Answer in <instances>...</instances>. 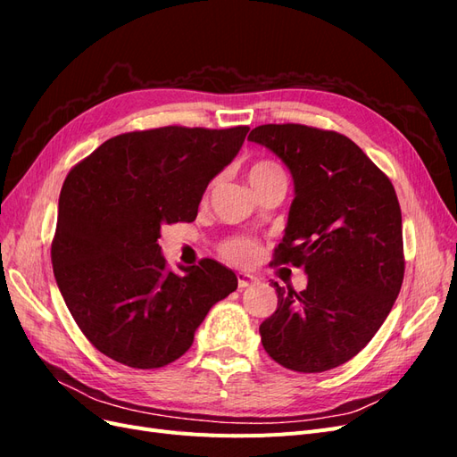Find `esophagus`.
Wrapping results in <instances>:
<instances>
[{"mask_svg": "<svg viewBox=\"0 0 457 457\" xmlns=\"http://www.w3.org/2000/svg\"><path fill=\"white\" fill-rule=\"evenodd\" d=\"M237 278H238V287L240 289H244L247 286H255L259 282L253 274H247V272H238Z\"/></svg>", "mask_w": 457, "mask_h": 457, "instance_id": "34e87169", "label": "esophagus"}]
</instances>
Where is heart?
I'll return each instance as SVG.
<instances>
[{
  "mask_svg": "<svg viewBox=\"0 0 457 457\" xmlns=\"http://www.w3.org/2000/svg\"><path fill=\"white\" fill-rule=\"evenodd\" d=\"M270 177H284V170L272 160H257L247 170V181L252 187L261 185ZM215 187V181L210 185V190ZM207 190V192H210ZM220 255L237 265H250L259 255V244L252 238H230L220 245Z\"/></svg>",
  "mask_w": 457,
  "mask_h": 457,
  "instance_id": "obj_1",
  "label": "heart"
}]
</instances>
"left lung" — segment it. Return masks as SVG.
Instances as JSON below:
<instances>
[{
	"label": "left lung",
	"instance_id": "1",
	"mask_svg": "<svg viewBox=\"0 0 457 457\" xmlns=\"http://www.w3.org/2000/svg\"><path fill=\"white\" fill-rule=\"evenodd\" d=\"M247 141L270 148L294 177L274 265L303 267V292L272 282L278 309L259 326L280 366L318 373L361 353L385 322L404 280L403 213L393 183L337 131L265 123Z\"/></svg>",
	"mask_w": 457,
	"mask_h": 457
}]
</instances>
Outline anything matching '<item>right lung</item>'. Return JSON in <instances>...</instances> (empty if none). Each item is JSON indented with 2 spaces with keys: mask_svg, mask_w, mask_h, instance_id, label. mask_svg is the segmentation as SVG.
I'll return each mask as SVG.
<instances>
[{
  "mask_svg": "<svg viewBox=\"0 0 457 457\" xmlns=\"http://www.w3.org/2000/svg\"><path fill=\"white\" fill-rule=\"evenodd\" d=\"M247 126L121 133L66 175L51 244L54 280L89 343L112 361L163 368L181 358L217 301L238 287L213 259L175 274L162 225L192 223L204 190L238 154Z\"/></svg>",
  "mask_w": 457,
  "mask_h": 457,
  "instance_id": "right-lung-1",
  "label": "right lung"
}]
</instances>
